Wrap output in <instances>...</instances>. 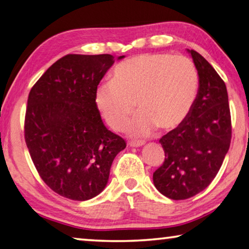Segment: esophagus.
<instances>
[{
  "label": "esophagus",
  "mask_w": 249,
  "mask_h": 249,
  "mask_svg": "<svg viewBox=\"0 0 249 249\" xmlns=\"http://www.w3.org/2000/svg\"><path fill=\"white\" fill-rule=\"evenodd\" d=\"M145 143L144 142H142V141H140V142H129L128 143V145L131 146V147H141V146H143Z\"/></svg>",
  "instance_id": "obj_1"
}]
</instances>
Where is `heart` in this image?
<instances>
[{
    "instance_id": "1",
    "label": "heart",
    "mask_w": 249,
    "mask_h": 249,
    "mask_svg": "<svg viewBox=\"0 0 249 249\" xmlns=\"http://www.w3.org/2000/svg\"><path fill=\"white\" fill-rule=\"evenodd\" d=\"M198 73L184 55L140 54L118 64L113 81L98 85L97 108L114 131L125 127L135 112L140 114L127 131L132 136H148L159 126L164 131L186 120L198 94Z\"/></svg>"
}]
</instances>
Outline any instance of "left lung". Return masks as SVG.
I'll use <instances>...</instances> for the list:
<instances>
[{
  "mask_svg": "<svg viewBox=\"0 0 249 249\" xmlns=\"http://www.w3.org/2000/svg\"><path fill=\"white\" fill-rule=\"evenodd\" d=\"M187 52L198 73V94L183 124L160 140L165 160L153 174L157 191L175 200L195 196L212 183L231 139L226 85L202 55Z\"/></svg>",
  "mask_w": 249,
  "mask_h": 249,
  "instance_id": "left-lung-1",
  "label": "left lung"
}]
</instances>
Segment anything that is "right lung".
I'll use <instances>...</instances> for the list:
<instances>
[{"mask_svg":"<svg viewBox=\"0 0 249 249\" xmlns=\"http://www.w3.org/2000/svg\"><path fill=\"white\" fill-rule=\"evenodd\" d=\"M114 62L109 54H69L29 94L24 133L31 159L47 186L66 198L88 200L103 192L114 159L126 147L106 128L95 102Z\"/></svg>","mask_w":249,"mask_h":249,"instance_id":"add662e5","label":"right lung"}]
</instances>
